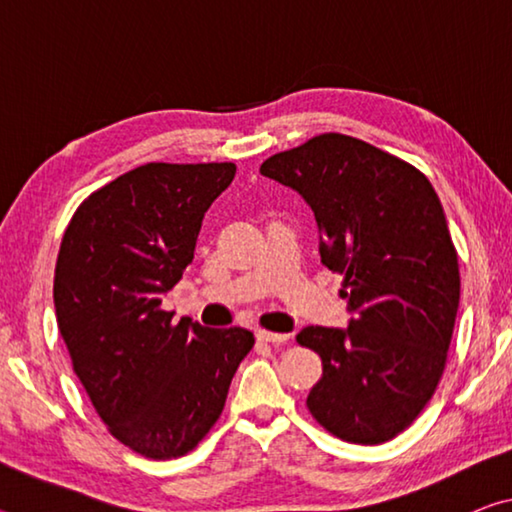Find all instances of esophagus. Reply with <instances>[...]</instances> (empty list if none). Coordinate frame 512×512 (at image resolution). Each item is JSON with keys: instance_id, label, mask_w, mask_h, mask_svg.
Wrapping results in <instances>:
<instances>
[{"instance_id": "obj_1", "label": "esophagus", "mask_w": 512, "mask_h": 512, "mask_svg": "<svg viewBox=\"0 0 512 512\" xmlns=\"http://www.w3.org/2000/svg\"><path fill=\"white\" fill-rule=\"evenodd\" d=\"M257 339L262 343L282 345V343L289 341V334H277V332H266V329H257Z\"/></svg>"}]
</instances>
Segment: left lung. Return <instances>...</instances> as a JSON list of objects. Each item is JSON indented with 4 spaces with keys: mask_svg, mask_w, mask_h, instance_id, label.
I'll return each mask as SVG.
<instances>
[{
    "mask_svg": "<svg viewBox=\"0 0 512 512\" xmlns=\"http://www.w3.org/2000/svg\"><path fill=\"white\" fill-rule=\"evenodd\" d=\"M259 173L311 207L320 262L343 275L352 314L345 329L296 336L323 359L309 413L348 443H386L431 400L454 334L461 275L438 194L413 164L341 133L275 153Z\"/></svg>",
    "mask_w": 512,
    "mask_h": 512,
    "instance_id": "left-lung-1",
    "label": "left lung"
}]
</instances>
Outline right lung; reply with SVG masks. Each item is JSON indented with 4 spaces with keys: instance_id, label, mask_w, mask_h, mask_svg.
Here are the masks:
<instances>
[{
    "instance_id": "add662e5",
    "label": "right lung",
    "mask_w": 512,
    "mask_h": 512,
    "mask_svg": "<svg viewBox=\"0 0 512 512\" xmlns=\"http://www.w3.org/2000/svg\"><path fill=\"white\" fill-rule=\"evenodd\" d=\"M232 162H149L90 194L69 221L54 275L60 336L108 431L155 461L185 456L214 427L255 336L164 311L192 264L207 207Z\"/></svg>"
}]
</instances>
